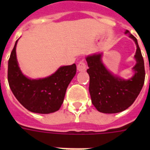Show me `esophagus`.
Masks as SVG:
<instances>
[{
  "mask_svg": "<svg viewBox=\"0 0 150 150\" xmlns=\"http://www.w3.org/2000/svg\"><path fill=\"white\" fill-rule=\"evenodd\" d=\"M77 68L79 71H85L86 70V64L84 62V61H80L79 63L78 64Z\"/></svg>",
  "mask_w": 150,
  "mask_h": 150,
  "instance_id": "34e87169",
  "label": "esophagus"
}]
</instances>
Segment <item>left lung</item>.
Returning a JSON list of instances; mask_svg holds the SVG:
<instances>
[{
	"label": "left lung",
	"mask_w": 150,
	"mask_h": 150,
	"mask_svg": "<svg viewBox=\"0 0 150 150\" xmlns=\"http://www.w3.org/2000/svg\"><path fill=\"white\" fill-rule=\"evenodd\" d=\"M125 33L135 41L136 64L133 68L135 74L128 80L112 75L105 68L101 54L86 57L89 66V93L93 104L96 110L105 114H115L126 110L135 102L145 82L144 61L138 44L137 39L126 30Z\"/></svg>",
	"instance_id": "obj_1"
}]
</instances>
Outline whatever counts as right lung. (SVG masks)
<instances>
[{"label":"right lung","instance_id":"1","mask_svg":"<svg viewBox=\"0 0 150 150\" xmlns=\"http://www.w3.org/2000/svg\"><path fill=\"white\" fill-rule=\"evenodd\" d=\"M16 40L8 60V80L13 94L28 110L50 114L60 109L68 85L76 73V65L62 66L49 77L30 79L20 70L16 57Z\"/></svg>","mask_w":150,"mask_h":150}]
</instances>
